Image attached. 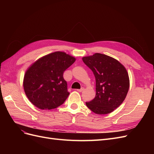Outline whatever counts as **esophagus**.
Masks as SVG:
<instances>
[{
	"label": "esophagus",
	"instance_id": "esophagus-1",
	"mask_svg": "<svg viewBox=\"0 0 154 154\" xmlns=\"http://www.w3.org/2000/svg\"><path fill=\"white\" fill-rule=\"evenodd\" d=\"M83 90H84V87H82L80 89H77V91H78V92H82Z\"/></svg>",
	"mask_w": 154,
	"mask_h": 154
}]
</instances>
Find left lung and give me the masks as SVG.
Wrapping results in <instances>:
<instances>
[{"mask_svg": "<svg viewBox=\"0 0 154 154\" xmlns=\"http://www.w3.org/2000/svg\"><path fill=\"white\" fill-rule=\"evenodd\" d=\"M96 78V96L86 105L93 112L106 114L114 111L125 100L129 89L127 70L118 60L95 53L82 58Z\"/></svg>", "mask_w": 154, "mask_h": 154, "instance_id": "1", "label": "left lung"}]
</instances>
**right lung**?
Returning <instances> with one entry per match:
<instances>
[{"label": "right lung", "instance_id": "right-lung-1", "mask_svg": "<svg viewBox=\"0 0 154 154\" xmlns=\"http://www.w3.org/2000/svg\"><path fill=\"white\" fill-rule=\"evenodd\" d=\"M76 59L57 51L38 59L24 75V91L27 98L40 109L50 110L62 105L69 92L64 80V71Z\"/></svg>", "mask_w": 154, "mask_h": 154}]
</instances>
